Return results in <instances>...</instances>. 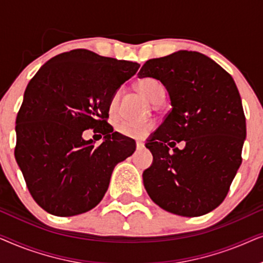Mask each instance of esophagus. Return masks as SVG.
Wrapping results in <instances>:
<instances>
[{
  "instance_id": "obj_1",
  "label": "esophagus",
  "mask_w": 263,
  "mask_h": 263,
  "mask_svg": "<svg viewBox=\"0 0 263 263\" xmlns=\"http://www.w3.org/2000/svg\"><path fill=\"white\" fill-rule=\"evenodd\" d=\"M142 148H145V143L140 142V141L136 142V149L140 151V149H142Z\"/></svg>"
}]
</instances>
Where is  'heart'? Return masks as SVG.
Returning <instances> with one entry per match:
<instances>
[{
    "label": "heart",
    "instance_id": "obj_1",
    "mask_svg": "<svg viewBox=\"0 0 263 263\" xmlns=\"http://www.w3.org/2000/svg\"><path fill=\"white\" fill-rule=\"evenodd\" d=\"M139 91L153 104H160L163 102L165 97V88L161 82L156 78H143L138 84ZM121 99V89H117L116 92L111 96L109 102V114L110 116L115 117L118 112V105H120ZM153 125L151 123H134V122L121 121L116 124V130L121 135L127 136V138L142 139L152 130Z\"/></svg>",
    "mask_w": 263,
    "mask_h": 263
}]
</instances>
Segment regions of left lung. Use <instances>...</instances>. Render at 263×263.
Masks as SVG:
<instances>
[{
    "mask_svg": "<svg viewBox=\"0 0 263 263\" xmlns=\"http://www.w3.org/2000/svg\"><path fill=\"white\" fill-rule=\"evenodd\" d=\"M138 75L158 79L172 106L146 143L153 154L142 174L146 192L158 206L182 217L213 211L240 166L247 136L232 77L210 57L186 50L148 60ZM181 141L183 150L175 147Z\"/></svg>",
    "mask_w": 263,
    "mask_h": 263,
    "instance_id": "obj_1",
    "label": "left lung"
}]
</instances>
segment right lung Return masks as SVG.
Here are the masks:
<instances>
[{
  "label": "right lung",
  "instance_id": "obj_1",
  "mask_svg": "<svg viewBox=\"0 0 263 263\" xmlns=\"http://www.w3.org/2000/svg\"><path fill=\"white\" fill-rule=\"evenodd\" d=\"M140 67L85 49L49 60L28 82L16 116L15 159L35 202L57 217L95 208L105 195L115 166L135 142L115 132L111 96ZM104 135L98 147L82 139L86 128Z\"/></svg>",
  "mask_w": 263,
  "mask_h": 263
}]
</instances>
